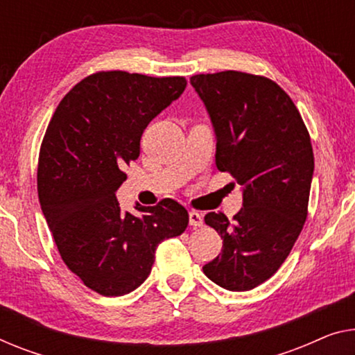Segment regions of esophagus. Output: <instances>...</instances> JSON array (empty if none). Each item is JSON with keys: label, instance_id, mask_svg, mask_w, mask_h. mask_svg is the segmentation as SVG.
<instances>
[{"label": "esophagus", "instance_id": "34e87169", "mask_svg": "<svg viewBox=\"0 0 355 355\" xmlns=\"http://www.w3.org/2000/svg\"><path fill=\"white\" fill-rule=\"evenodd\" d=\"M189 225L194 226V228H200L204 225V218L199 211H189Z\"/></svg>", "mask_w": 355, "mask_h": 355}]
</instances>
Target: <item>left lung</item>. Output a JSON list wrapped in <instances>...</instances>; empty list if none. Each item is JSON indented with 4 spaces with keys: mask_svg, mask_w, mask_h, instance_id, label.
<instances>
[{
    "mask_svg": "<svg viewBox=\"0 0 355 355\" xmlns=\"http://www.w3.org/2000/svg\"><path fill=\"white\" fill-rule=\"evenodd\" d=\"M215 132V162L242 188L231 221L205 215L223 250L202 271L231 292H247L276 274L308 216L314 153L292 98L271 79L242 71L189 79Z\"/></svg>",
    "mask_w": 355,
    "mask_h": 355,
    "instance_id": "8db88e82",
    "label": "left lung"
}]
</instances>
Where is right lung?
<instances>
[{"mask_svg":"<svg viewBox=\"0 0 355 355\" xmlns=\"http://www.w3.org/2000/svg\"><path fill=\"white\" fill-rule=\"evenodd\" d=\"M184 87L182 76L100 71L63 97L47 125L38 162L42 215L63 263L103 296L144 284L156 247L188 226L187 209L172 199L155 207L137 202L140 215L123 211L116 199L146 125Z\"/></svg>","mask_w":355,"mask_h":355,"instance_id":"obj_1","label":"right lung"}]
</instances>
